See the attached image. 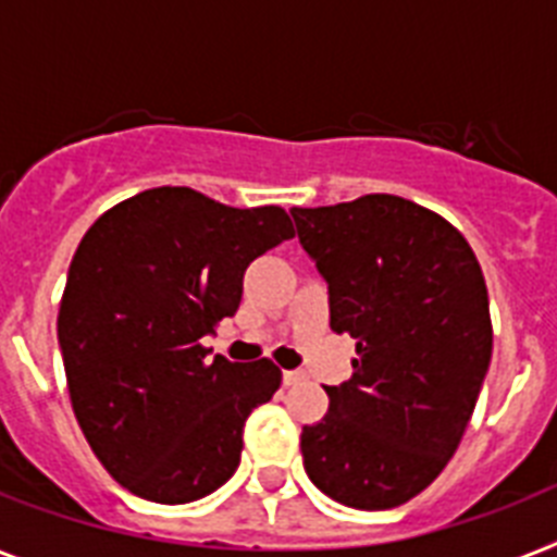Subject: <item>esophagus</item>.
Returning <instances> with one entry per match:
<instances>
[{
    "label": "esophagus",
    "mask_w": 557,
    "mask_h": 557,
    "mask_svg": "<svg viewBox=\"0 0 557 557\" xmlns=\"http://www.w3.org/2000/svg\"><path fill=\"white\" fill-rule=\"evenodd\" d=\"M302 381V372H283V383L286 386H294V383Z\"/></svg>",
    "instance_id": "1"
}]
</instances>
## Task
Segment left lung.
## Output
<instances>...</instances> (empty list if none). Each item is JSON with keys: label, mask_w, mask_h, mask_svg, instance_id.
I'll return each instance as SVG.
<instances>
[{"label": "left lung", "mask_w": 557, "mask_h": 557, "mask_svg": "<svg viewBox=\"0 0 557 557\" xmlns=\"http://www.w3.org/2000/svg\"><path fill=\"white\" fill-rule=\"evenodd\" d=\"M329 283L332 332L355 337V372L325 386L302 426V467L351 509H392L435 481L467 432L492 360L478 257L441 214L395 194L292 208Z\"/></svg>", "instance_id": "left-lung-1"}]
</instances>
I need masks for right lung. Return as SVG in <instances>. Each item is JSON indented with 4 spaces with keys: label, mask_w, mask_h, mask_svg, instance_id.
<instances>
[{
    "label": "right lung",
    "mask_w": 557,
    "mask_h": 557,
    "mask_svg": "<svg viewBox=\"0 0 557 557\" xmlns=\"http://www.w3.org/2000/svg\"><path fill=\"white\" fill-rule=\"evenodd\" d=\"M294 237L280 206L232 208L162 185L108 208L76 248L57 318L67 395L120 486L153 504L220 490L243 426L280 388L271 360H208L248 263Z\"/></svg>",
    "instance_id": "obj_1"
}]
</instances>
